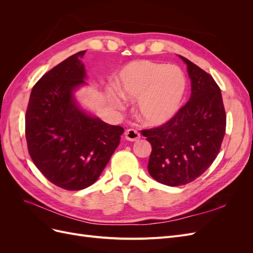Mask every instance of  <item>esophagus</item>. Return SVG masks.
<instances>
[{
	"mask_svg": "<svg viewBox=\"0 0 253 253\" xmlns=\"http://www.w3.org/2000/svg\"><path fill=\"white\" fill-rule=\"evenodd\" d=\"M125 137H126V139L128 141H137L138 139H140V134L137 132L136 129L129 128V129H127V131H126Z\"/></svg>",
	"mask_w": 253,
	"mask_h": 253,
	"instance_id": "obj_1",
	"label": "esophagus"
}]
</instances>
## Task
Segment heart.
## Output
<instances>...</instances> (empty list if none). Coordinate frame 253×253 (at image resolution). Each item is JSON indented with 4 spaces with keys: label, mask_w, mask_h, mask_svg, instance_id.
I'll return each instance as SVG.
<instances>
[{
    "label": "heart",
    "mask_w": 253,
    "mask_h": 253,
    "mask_svg": "<svg viewBox=\"0 0 253 253\" xmlns=\"http://www.w3.org/2000/svg\"><path fill=\"white\" fill-rule=\"evenodd\" d=\"M116 89L126 100H138L137 115L143 124L157 126L178 112L187 91V79L178 66L136 60L118 72ZM111 103L115 109H122L116 97L111 98Z\"/></svg>",
    "instance_id": "b5f03b06"
}]
</instances>
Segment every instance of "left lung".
I'll return each mask as SVG.
<instances>
[{"label": "left lung", "mask_w": 253, "mask_h": 253, "mask_svg": "<svg viewBox=\"0 0 253 253\" xmlns=\"http://www.w3.org/2000/svg\"><path fill=\"white\" fill-rule=\"evenodd\" d=\"M191 97L166 125L141 132L152 145L148 171L155 180L176 187L193 181L216 158L224 139L226 113L212 76L190 60Z\"/></svg>", "instance_id": "left-lung-1"}]
</instances>
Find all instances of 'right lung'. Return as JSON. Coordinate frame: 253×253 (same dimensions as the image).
I'll use <instances>...</instances> for the list:
<instances>
[{
    "label": "right lung",
    "mask_w": 253,
    "mask_h": 253,
    "mask_svg": "<svg viewBox=\"0 0 253 253\" xmlns=\"http://www.w3.org/2000/svg\"><path fill=\"white\" fill-rule=\"evenodd\" d=\"M68 57L36 83L25 117L29 155L53 185L81 190L98 179L120 142L125 129L84 110L75 93L86 85L81 59Z\"/></svg>",
    "instance_id": "1"
}]
</instances>
